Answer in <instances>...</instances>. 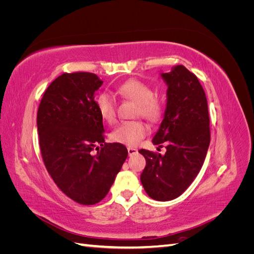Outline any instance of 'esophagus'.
<instances>
[{
  "mask_svg": "<svg viewBox=\"0 0 254 254\" xmlns=\"http://www.w3.org/2000/svg\"><path fill=\"white\" fill-rule=\"evenodd\" d=\"M127 150H128V153H129V156H131V155H134V153H136L137 152V149L136 148H134V147H127Z\"/></svg>",
  "mask_w": 254,
  "mask_h": 254,
  "instance_id": "34e87169",
  "label": "esophagus"
}]
</instances>
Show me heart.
I'll list each match as a JSON object with an SVG mask.
<instances>
[{"label":"heart","mask_w":254,"mask_h":254,"mask_svg":"<svg viewBox=\"0 0 254 254\" xmlns=\"http://www.w3.org/2000/svg\"><path fill=\"white\" fill-rule=\"evenodd\" d=\"M117 92L121 97L137 104L136 114L142 115L150 122H157L162 114V105L153 97L152 89L140 80L129 79L123 82ZM95 104L99 115L105 122L111 124L115 121L117 107L110 93L103 92L96 97ZM147 131V126L141 121L123 122L112 130L110 140L114 143L133 146L143 139Z\"/></svg>","instance_id":"b5f03b06"}]
</instances>
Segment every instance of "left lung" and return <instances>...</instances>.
<instances>
[{
    "label": "left lung",
    "mask_w": 254,
    "mask_h": 254,
    "mask_svg": "<svg viewBox=\"0 0 254 254\" xmlns=\"http://www.w3.org/2000/svg\"><path fill=\"white\" fill-rule=\"evenodd\" d=\"M166 83V106L153 145L166 143L165 155L140 149L146 160L141 182L158 201L179 197L194 181L210 145V119L204 90L184 65L160 73Z\"/></svg>",
    "instance_id": "left-lung-1"
}]
</instances>
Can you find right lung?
I'll return each mask as SVG.
<instances>
[{
  "mask_svg": "<svg viewBox=\"0 0 254 254\" xmlns=\"http://www.w3.org/2000/svg\"><path fill=\"white\" fill-rule=\"evenodd\" d=\"M103 82L88 72L60 75L44 92L37 114L45 167L67 197L86 205L106 197L128 156L123 144L105 143L94 101Z\"/></svg>",
  "mask_w": 254,
  "mask_h": 254,
  "instance_id": "obj_1",
  "label": "right lung"
}]
</instances>
